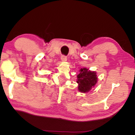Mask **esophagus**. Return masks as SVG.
Here are the masks:
<instances>
[{
  "label": "esophagus",
  "instance_id": "34e87169",
  "mask_svg": "<svg viewBox=\"0 0 135 135\" xmlns=\"http://www.w3.org/2000/svg\"><path fill=\"white\" fill-rule=\"evenodd\" d=\"M61 61H62V62H66L67 61V57L65 56H62L61 57Z\"/></svg>",
  "mask_w": 135,
  "mask_h": 135
}]
</instances>
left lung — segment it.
<instances>
[{
    "instance_id": "left-lung-1",
    "label": "left lung",
    "mask_w": 135,
    "mask_h": 135,
    "mask_svg": "<svg viewBox=\"0 0 135 135\" xmlns=\"http://www.w3.org/2000/svg\"><path fill=\"white\" fill-rule=\"evenodd\" d=\"M77 75L76 83L78 84V90L81 93H86L95 86L98 80L96 71H91L85 68H81Z\"/></svg>"
}]
</instances>
